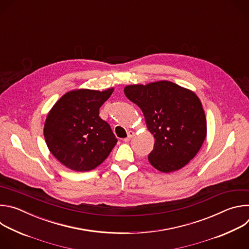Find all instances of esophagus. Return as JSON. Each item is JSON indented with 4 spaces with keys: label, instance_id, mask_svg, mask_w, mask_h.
I'll use <instances>...</instances> for the list:
<instances>
[{
    "label": "esophagus",
    "instance_id": "esophagus-1",
    "mask_svg": "<svg viewBox=\"0 0 249 249\" xmlns=\"http://www.w3.org/2000/svg\"><path fill=\"white\" fill-rule=\"evenodd\" d=\"M134 135H135V133H134L133 131H129V132H128V136L124 139V142H126V143H128V142L134 137Z\"/></svg>",
    "mask_w": 249,
    "mask_h": 249
}]
</instances>
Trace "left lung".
Returning <instances> with one entry per match:
<instances>
[{
    "mask_svg": "<svg viewBox=\"0 0 249 249\" xmlns=\"http://www.w3.org/2000/svg\"><path fill=\"white\" fill-rule=\"evenodd\" d=\"M128 99L143 111L154 135L150 163L161 172L178 170L199 152L207 135L202 103L191 90L168 81L124 89Z\"/></svg>",
    "mask_w": 249,
    "mask_h": 249,
    "instance_id": "8db88e82",
    "label": "left lung"
}]
</instances>
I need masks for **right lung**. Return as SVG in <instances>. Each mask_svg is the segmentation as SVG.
Instances as JSON below:
<instances>
[{"label":"right lung","mask_w":249,"mask_h":249,"mask_svg":"<svg viewBox=\"0 0 249 249\" xmlns=\"http://www.w3.org/2000/svg\"><path fill=\"white\" fill-rule=\"evenodd\" d=\"M113 89H77L65 93L49 111L44 138L51 154L75 171L102 163L117 143L110 125L99 117L100 106Z\"/></svg>","instance_id":"obj_1"}]
</instances>
